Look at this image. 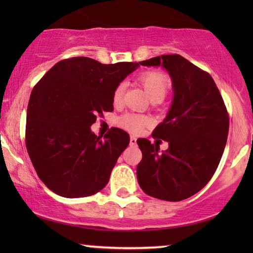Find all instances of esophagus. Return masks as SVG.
<instances>
[{"label":"esophagus","mask_w":253,"mask_h":253,"mask_svg":"<svg viewBox=\"0 0 253 253\" xmlns=\"http://www.w3.org/2000/svg\"><path fill=\"white\" fill-rule=\"evenodd\" d=\"M136 144H137L136 137L131 136V137H130V145H131V146H134V145H136Z\"/></svg>","instance_id":"esophagus-1"}]
</instances>
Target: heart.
Segmentation results:
<instances>
[{
  "label": "heart",
  "instance_id": "1",
  "mask_svg": "<svg viewBox=\"0 0 253 253\" xmlns=\"http://www.w3.org/2000/svg\"><path fill=\"white\" fill-rule=\"evenodd\" d=\"M138 82L143 86L145 92L152 101L161 102L170 88V79L166 74L159 71H146L138 76ZM126 84L120 83L113 91L114 105H121L123 101ZM119 124L131 132H140L145 126H150L151 119L143 114L126 113L119 119Z\"/></svg>",
  "mask_w": 253,
  "mask_h": 253
}]
</instances>
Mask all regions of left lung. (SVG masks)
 I'll use <instances>...</instances> for the list:
<instances>
[{"label": "left lung", "mask_w": 253, "mask_h": 253, "mask_svg": "<svg viewBox=\"0 0 253 253\" xmlns=\"http://www.w3.org/2000/svg\"><path fill=\"white\" fill-rule=\"evenodd\" d=\"M139 63L162 65L169 72L174 99L167 117L152 133L168 141V150L159 152L148 139L137 140L143 153L138 183L148 196L179 202L200 191L215 172L226 147L229 115L209 72L181 55H161Z\"/></svg>", "instance_id": "8db88e82"}]
</instances>
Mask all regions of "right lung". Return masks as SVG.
Segmentation results:
<instances>
[{"label":"right lung","instance_id":"add662e5","mask_svg":"<svg viewBox=\"0 0 253 253\" xmlns=\"http://www.w3.org/2000/svg\"><path fill=\"white\" fill-rule=\"evenodd\" d=\"M139 67L133 62L102 64L89 57L57 62L37 83L26 116L27 153L44 185L65 198L101 191L117 159L130 143L112 127L103 137L91 131L96 116L113 112V91Z\"/></svg>","mask_w":253,"mask_h":253}]
</instances>
